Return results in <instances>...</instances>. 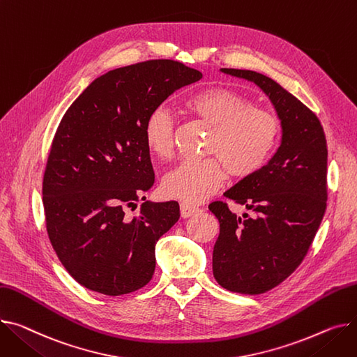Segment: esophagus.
I'll use <instances>...</instances> for the list:
<instances>
[{"mask_svg": "<svg viewBox=\"0 0 357 357\" xmlns=\"http://www.w3.org/2000/svg\"><path fill=\"white\" fill-rule=\"evenodd\" d=\"M179 208H181V217H182V218H189V217H192V215H195V213L199 212V208H198V206L189 205V204H186V202H181Z\"/></svg>", "mask_w": 357, "mask_h": 357, "instance_id": "esophagus-1", "label": "esophagus"}]
</instances>
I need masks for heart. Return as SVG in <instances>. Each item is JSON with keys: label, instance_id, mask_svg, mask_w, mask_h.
Here are the masks:
<instances>
[{"label": "heart", "instance_id": "heart-1", "mask_svg": "<svg viewBox=\"0 0 357 357\" xmlns=\"http://www.w3.org/2000/svg\"><path fill=\"white\" fill-rule=\"evenodd\" d=\"M189 113L212 126L202 160H186L162 179L166 197L189 205L201 204L224 183L227 169L235 178H247L267 163L275 149L281 126L271 112L251 106L243 93L213 86L194 93L185 103ZM175 122L171 112L155 107L144 126L145 144L158 158L166 159L174 151Z\"/></svg>", "mask_w": 357, "mask_h": 357}]
</instances>
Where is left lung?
Masks as SVG:
<instances>
[{
	"label": "left lung",
	"mask_w": 357,
	"mask_h": 357,
	"mask_svg": "<svg viewBox=\"0 0 357 357\" xmlns=\"http://www.w3.org/2000/svg\"><path fill=\"white\" fill-rule=\"evenodd\" d=\"M221 71L263 90L281 125L271 160L224 194L252 217L241 220L221 201L208 206L220 222L213 277L229 291L259 294L286 280L314 240L327 201V144L317 116L277 82L251 70Z\"/></svg>",
	"instance_id": "obj_1"
}]
</instances>
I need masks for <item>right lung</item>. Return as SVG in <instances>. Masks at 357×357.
<instances>
[{"label": "right lung", "instance_id": "obj_1", "mask_svg": "<svg viewBox=\"0 0 357 357\" xmlns=\"http://www.w3.org/2000/svg\"><path fill=\"white\" fill-rule=\"evenodd\" d=\"M202 73L174 60L107 71L73 102L57 128L43 181L45 225L64 268L83 287L122 296L151 281L160 236L179 220L176 201L135 204L155 174L144 126L148 114Z\"/></svg>", "mask_w": 357, "mask_h": 357}]
</instances>
